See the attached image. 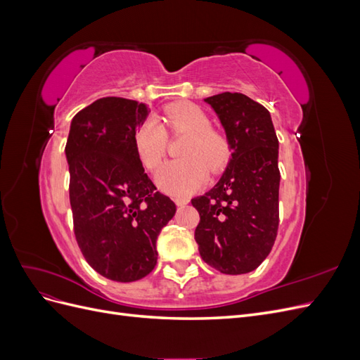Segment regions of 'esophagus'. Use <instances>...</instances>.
I'll use <instances>...</instances> for the list:
<instances>
[{"instance_id":"34e87169","label":"esophagus","mask_w":360,"mask_h":360,"mask_svg":"<svg viewBox=\"0 0 360 360\" xmlns=\"http://www.w3.org/2000/svg\"><path fill=\"white\" fill-rule=\"evenodd\" d=\"M174 201H176V204H177L179 207H183V205H186V204L189 202L188 198H183V197H177Z\"/></svg>"}]
</instances>
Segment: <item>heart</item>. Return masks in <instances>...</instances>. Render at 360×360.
<instances>
[{
  "label": "heart",
  "mask_w": 360,
  "mask_h": 360,
  "mask_svg": "<svg viewBox=\"0 0 360 360\" xmlns=\"http://www.w3.org/2000/svg\"><path fill=\"white\" fill-rule=\"evenodd\" d=\"M163 123L172 132L188 134L183 146L184 159L167 163L159 174V186L176 197L198 189L212 171L222 169L231 158V146L225 135L210 129L212 122L200 106L177 102L165 106ZM167 130L156 118L141 123L135 132L136 153L150 171H156L167 153Z\"/></svg>",
  "instance_id": "heart-1"
}]
</instances>
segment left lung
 Returning <instances> with one entry per match:
<instances>
[{
	"mask_svg": "<svg viewBox=\"0 0 360 360\" xmlns=\"http://www.w3.org/2000/svg\"><path fill=\"white\" fill-rule=\"evenodd\" d=\"M231 146L230 162L214 186L192 200L201 258L225 275L255 270L270 254L279 225V143L270 112L242 93L204 99Z\"/></svg>",
	"mask_w": 360,
	"mask_h": 360,
	"instance_id": "obj_1",
	"label": "left lung"
}]
</instances>
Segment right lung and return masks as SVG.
Instances as JSON below:
<instances>
[{"label":"right lung","mask_w":360,"mask_h":360,"mask_svg":"<svg viewBox=\"0 0 360 360\" xmlns=\"http://www.w3.org/2000/svg\"><path fill=\"white\" fill-rule=\"evenodd\" d=\"M148 112L146 103L103 97L73 117L64 150L76 242L97 274L117 282L138 281L155 269L158 236L176 214L135 148V132Z\"/></svg>","instance_id":"obj_1"}]
</instances>
